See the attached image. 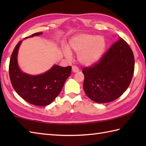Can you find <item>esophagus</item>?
Wrapping results in <instances>:
<instances>
[{
  "mask_svg": "<svg viewBox=\"0 0 146 146\" xmlns=\"http://www.w3.org/2000/svg\"><path fill=\"white\" fill-rule=\"evenodd\" d=\"M72 71L74 73H76V72H78L79 69L78 68V67L76 66H72Z\"/></svg>",
  "mask_w": 146,
  "mask_h": 146,
  "instance_id": "esophagus-1",
  "label": "esophagus"
}]
</instances>
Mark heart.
Listing matches in <instances>:
<instances>
[{
  "instance_id": "obj_1",
  "label": "heart",
  "mask_w": 146,
  "mask_h": 146,
  "mask_svg": "<svg viewBox=\"0 0 146 146\" xmlns=\"http://www.w3.org/2000/svg\"><path fill=\"white\" fill-rule=\"evenodd\" d=\"M105 48V39L102 36L88 34H81L71 39L68 48L64 50L65 56L71 58V52L78 54L80 63L85 66H90L100 60Z\"/></svg>"
}]
</instances>
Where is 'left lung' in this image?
I'll list each match as a JSON object with an SVG mask.
<instances>
[{"label":"left lung","mask_w":146,"mask_h":146,"mask_svg":"<svg viewBox=\"0 0 146 146\" xmlns=\"http://www.w3.org/2000/svg\"><path fill=\"white\" fill-rule=\"evenodd\" d=\"M134 64L131 48L120 38L97 63L83 69L85 76L83 89L86 95L100 104L116 100L130 85Z\"/></svg>","instance_id":"obj_1"}]
</instances>
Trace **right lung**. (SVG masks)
Listing matches in <instances>:
<instances>
[{"instance_id":"right-lung-1","label":"right lung","mask_w":146,"mask_h":146,"mask_svg":"<svg viewBox=\"0 0 146 146\" xmlns=\"http://www.w3.org/2000/svg\"><path fill=\"white\" fill-rule=\"evenodd\" d=\"M36 33L25 38L42 35ZM22 41L15 46L11 54L9 72L14 89L29 104L46 106L51 104L60 94L66 79L71 72V66L54 65L50 70L39 75H30L21 71L17 63L18 49Z\"/></svg>"}]
</instances>
